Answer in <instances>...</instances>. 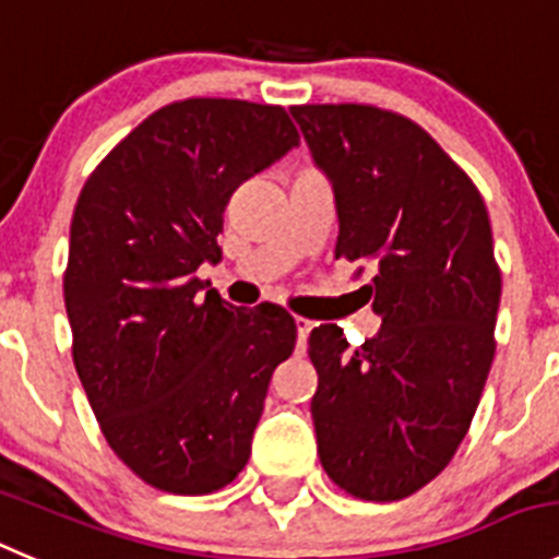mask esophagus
Segmentation results:
<instances>
[{
	"instance_id": "esophagus-1",
	"label": "esophagus",
	"mask_w": 559,
	"mask_h": 559,
	"mask_svg": "<svg viewBox=\"0 0 559 559\" xmlns=\"http://www.w3.org/2000/svg\"><path fill=\"white\" fill-rule=\"evenodd\" d=\"M310 332H312V321H307V318H296V334H299V348L301 350H305Z\"/></svg>"
}]
</instances>
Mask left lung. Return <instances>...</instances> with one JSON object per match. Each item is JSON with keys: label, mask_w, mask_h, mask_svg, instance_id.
Listing matches in <instances>:
<instances>
[{"label": "left lung", "mask_w": 559, "mask_h": 559, "mask_svg": "<svg viewBox=\"0 0 559 559\" xmlns=\"http://www.w3.org/2000/svg\"><path fill=\"white\" fill-rule=\"evenodd\" d=\"M340 219L334 258L368 260L381 316L348 348L310 332L312 423L326 475L392 502L433 480L464 442L493 362L502 274L469 175L408 117L365 104L290 106Z\"/></svg>", "instance_id": "left-lung-1"}]
</instances>
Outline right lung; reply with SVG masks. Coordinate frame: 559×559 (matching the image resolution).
I'll return each instance as SVG.
<instances>
[{
	"label": "right lung",
	"instance_id": "1",
	"mask_svg": "<svg viewBox=\"0 0 559 559\" xmlns=\"http://www.w3.org/2000/svg\"><path fill=\"white\" fill-rule=\"evenodd\" d=\"M296 145L283 106L186 98L142 120L79 194L62 285L73 365L147 486L197 497L247 466L296 323L269 301L233 307L194 274L222 260L233 191Z\"/></svg>",
	"mask_w": 559,
	"mask_h": 559
}]
</instances>
